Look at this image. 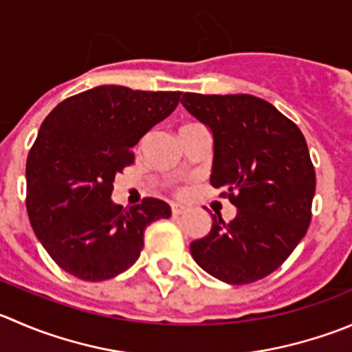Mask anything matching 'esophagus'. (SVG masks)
<instances>
[{"label":"esophagus","mask_w":352,"mask_h":352,"mask_svg":"<svg viewBox=\"0 0 352 352\" xmlns=\"http://www.w3.org/2000/svg\"><path fill=\"white\" fill-rule=\"evenodd\" d=\"M184 211H186V208H184V206H179V204H172V214H173V217H179V214H182Z\"/></svg>","instance_id":"34e87169"}]
</instances>
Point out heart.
<instances>
[{"instance_id": "obj_1", "label": "heart", "mask_w": 352, "mask_h": 352, "mask_svg": "<svg viewBox=\"0 0 352 352\" xmlns=\"http://www.w3.org/2000/svg\"><path fill=\"white\" fill-rule=\"evenodd\" d=\"M189 127H194V124H184V125H180L179 132H180V131H186V129H189Z\"/></svg>"}]
</instances>
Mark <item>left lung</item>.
<instances>
[{
  "mask_svg": "<svg viewBox=\"0 0 352 352\" xmlns=\"http://www.w3.org/2000/svg\"><path fill=\"white\" fill-rule=\"evenodd\" d=\"M187 111L213 134L211 186L237 208L211 214V230L190 244L194 261L221 282L251 284L277 270L311 221L316 173L298 125L251 94L186 93Z\"/></svg>",
  "mask_w": 352,
  "mask_h": 352,
  "instance_id": "8db88e82",
  "label": "left lung"
}]
</instances>
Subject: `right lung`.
<instances>
[{"mask_svg":"<svg viewBox=\"0 0 352 352\" xmlns=\"http://www.w3.org/2000/svg\"><path fill=\"white\" fill-rule=\"evenodd\" d=\"M180 94L100 85L44 118L27 156V213L61 270L87 282L117 277L138 261L146 227L172 214L156 197L124 208L111 192L134 163L132 148L175 110Z\"/></svg>","mask_w":352,"mask_h":352,"instance_id":"obj_1","label":"right lung"}]
</instances>
